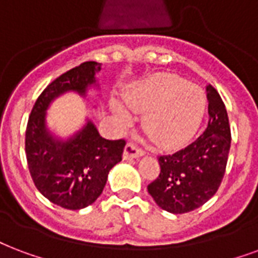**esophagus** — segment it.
<instances>
[{"mask_svg":"<svg viewBox=\"0 0 258 258\" xmlns=\"http://www.w3.org/2000/svg\"><path fill=\"white\" fill-rule=\"evenodd\" d=\"M144 154V150L142 149H139L138 145L133 144V142H130V144L125 145V148H124V158H135V157H141Z\"/></svg>","mask_w":258,"mask_h":258,"instance_id":"34e87169","label":"esophagus"}]
</instances>
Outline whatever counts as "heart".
<instances>
[{
	"instance_id": "1",
	"label": "heart",
	"mask_w": 258,
	"mask_h": 258,
	"mask_svg": "<svg viewBox=\"0 0 258 258\" xmlns=\"http://www.w3.org/2000/svg\"><path fill=\"white\" fill-rule=\"evenodd\" d=\"M130 109L145 113L144 130L161 149H173L191 138L201 123L207 98L201 87L173 74H156L125 94ZM112 110L123 124L130 112L113 101Z\"/></svg>"
}]
</instances>
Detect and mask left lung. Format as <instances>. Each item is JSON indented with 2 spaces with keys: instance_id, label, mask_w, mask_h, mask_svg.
Listing matches in <instances>:
<instances>
[{
  "instance_id": "left-lung-1",
  "label": "left lung",
  "mask_w": 258,
  "mask_h": 258,
  "mask_svg": "<svg viewBox=\"0 0 258 258\" xmlns=\"http://www.w3.org/2000/svg\"><path fill=\"white\" fill-rule=\"evenodd\" d=\"M207 130L194 142L173 154L158 156L160 175L148 186L158 207L171 213H187L216 194L226 172L231 130L226 105L208 85Z\"/></svg>"
}]
</instances>
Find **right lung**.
<instances>
[{"label": "right lung", "mask_w": 258, "mask_h": 258, "mask_svg": "<svg viewBox=\"0 0 258 258\" xmlns=\"http://www.w3.org/2000/svg\"><path fill=\"white\" fill-rule=\"evenodd\" d=\"M100 70V62L86 61L47 85L35 101L26 130V156L35 187L50 202L72 211L100 197L109 171L121 161L125 141L102 138L91 121L70 141H56L46 130L45 116L51 100L62 93L85 95Z\"/></svg>", "instance_id": "add662e5"}]
</instances>
